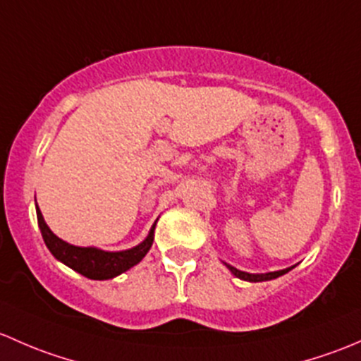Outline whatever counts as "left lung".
I'll return each instance as SVG.
<instances>
[{
  "mask_svg": "<svg viewBox=\"0 0 361 361\" xmlns=\"http://www.w3.org/2000/svg\"><path fill=\"white\" fill-rule=\"evenodd\" d=\"M226 264V262H224ZM226 266H228V269L231 271L233 274H235L236 278H240V280H245V281H267V280H274V278H278V276H281V274H285V273H288V271L290 269H293V266L292 267H287V269H281V271H273V273H264V274H252V273H245V271H240V269H236V267H233V266H229V264H226Z\"/></svg>",
  "mask_w": 361,
  "mask_h": 361,
  "instance_id": "left-lung-1",
  "label": "left lung"
}]
</instances>
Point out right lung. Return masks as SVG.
Listing matches in <instances>:
<instances>
[{
    "mask_svg": "<svg viewBox=\"0 0 361 361\" xmlns=\"http://www.w3.org/2000/svg\"><path fill=\"white\" fill-rule=\"evenodd\" d=\"M36 215H38V224L42 229L44 245L51 252V255L76 273L90 278V280H111V278L128 271L130 267H133L146 257L154 240L156 222L146 240L137 247L128 248V250L106 252L95 247H74V245H69L68 241L61 240L51 233L38 205H36Z\"/></svg>",
    "mask_w": 361,
    "mask_h": 361,
    "instance_id": "add662e5",
    "label": "right lung"
}]
</instances>
